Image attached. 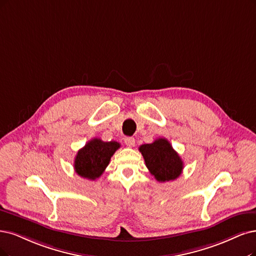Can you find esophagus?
<instances>
[{
	"label": "esophagus",
	"instance_id": "esophagus-1",
	"mask_svg": "<svg viewBox=\"0 0 256 256\" xmlns=\"http://www.w3.org/2000/svg\"><path fill=\"white\" fill-rule=\"evenodd\" d=\"M124 144L128 148H133L135 146V139L133 137H126L124 138Z\"/></svg>",
	"mask_w": 256,
	"mask_h": 256
}]
</instances>
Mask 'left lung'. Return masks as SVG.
<instances>
[{"label": "left lung", "mask_w": 256, "mask_h": 256, "mask_svg": "<svg viewBox=\"0 0 256 256\" xmlns=\"http://www.w3.org/2000/svg\"><path fill=\"white\" fill-rule=\"evenodd\" d=\"M146 166L156 180L166 182L180 176L184 162L166 138H158L153 144L140 146Z\"/></svg>", "instance_id": "1"}]
</instances>
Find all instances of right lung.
I'll use <instances>...</instances> for the list:
<instances>
[{
	"mask_svg": "<svg viewBox=\"0 0 256 256\" xmlns=\"http://www.w3.org/2000/svg\"><path fill=\"white\" fill-rule=\"evenodd\" d=\"M119 148L120 144L117 141L104 142L100 138L90 140L76 155L74 162L76 173L90 180L99 178Z\"/></svg>",
	"mask_w": 256,
	"mask_h": 256,
	"instance_id": "right-lung-1",
	"label": "right lung"
}]
</instances>
